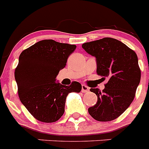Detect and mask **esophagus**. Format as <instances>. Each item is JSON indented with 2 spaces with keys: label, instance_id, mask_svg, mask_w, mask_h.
Masks as SVG:
<instances>
[{
  "label": "esophagus",
  "instance_id": "1",
  "mask_svg": "<svg viewBox=\"0 0 149 149\" xmlns=\"http://www.w3.org/2000/svg\"><path fill=\"white\" fill-rule=\"evenodd\" d=\"M89 91V88L88 86H86V85H82V89H81V92L82 93H88Z\"/></svg>",
  "mask_w": 149,
  "mask_h": 149
}]
</instances>
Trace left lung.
<instances>
[{
    "mask_svg": "<svg viewBox=\"0 0 149 149\" xmlns=\"http://www.w3.org/2000/svg\"><path fill=\"white\" fill-rule=\"evenodd\" d=\"M82 48L95 57L98 75L108 77L102 92L90 89L98 101L88 112L99 122L114 120L128 108L135 97L141 77L137 55L122 42L109 37L84 43Z\"/></svg>",
    "mask_w": 149,
    "mask_h": 149,
    "instance_id": "left-lung-1",
    "label": "left lung"
}]
</instances>
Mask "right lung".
Here are the masks:
<instances>
[{
  "label": "right lung",
  "mask_w": 149,
  "mask_h": 149,
  "mask_svg": "<svg viewBox=\"0 0 149 149\" xmlns=\"http://www.w3.org/2000/svg\"><path fill=\"white\" fill-rule=\"evenodd\" d=\"M76 45L53 39L39 41L24 50L15 70L18 97L30 113L46 123L56 122L65 111L68 93H80L82 86L73 81L70 86L56 83Z\"/></svg>",
  "instance_id": "right-lung-1"
}]
</instances>
